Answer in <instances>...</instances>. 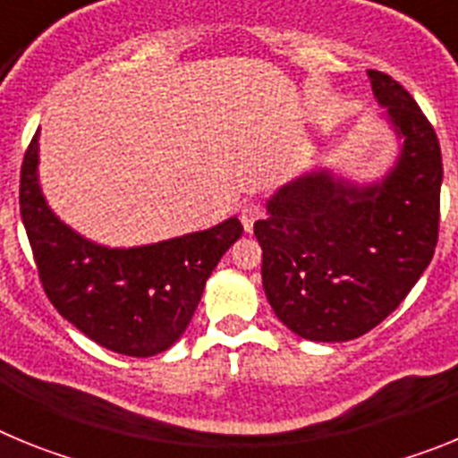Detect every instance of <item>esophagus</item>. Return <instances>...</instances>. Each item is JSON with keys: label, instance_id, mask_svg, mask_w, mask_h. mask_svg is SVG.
<instances>
[{"label": "esophagus", "instance_id": "1", "mask_svg": "<svg viewBox=\"0 0 458 458\" xmlns=\"http://www.w3.org/2000/svg\"><path fill=\"white\" fill-rule=\"evenodd\" d=\"M261 216H264V208H261V204H259V201H248V204L242 206L241 222H242V226H245V232L248 233L252 232L254 222H257Z\"/></svg>", "mask_w": 458, "mask_h": 458}]
</instances>
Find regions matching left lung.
Returning <instances> with one entry per match:
<instances>
[{"mask_svg":"<svg viewBox=\"0 0 458 458\" xmlns=\"http://www.w3.org/2000/svg\"><path fill=\"white\" fill-rule=\"evenodd\" d=\"M367 75L396 137L386 174L365 183L330 167L301 174L254 222L266 298L275 317L310 342H349L390 317L438 241V137L402 84L386 72Z\"/></svg>","mask_w":458,"mask_h":458,"instance_id":"obj_1","label":"left lung"}]
</instances>
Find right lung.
Segmentation results:
<instances>
[{
	"mask_svg": "<svg viewBox=\"0 0 458 458\" xmlns=\"http://www.w3.org/2000/svg\"><path fill=\"white\" fill-rule=\"evenodd\" d=\"M38 135L24 153L20 216L56 311L96 344L151 358L179 342L222 254L242 236L238 216L167 241L109 248L68 226L38 181Z\"/></svg>",
	"mask_w": 458,
	"mask_h": 458,
	"instance_id": "right-lung-1",
	"label": "right lung"
}]
</instances>
